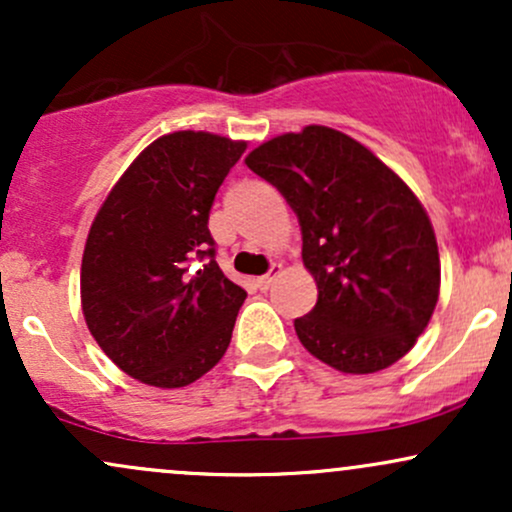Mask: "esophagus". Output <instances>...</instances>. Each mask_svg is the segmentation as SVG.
<instances>
[{
	"mask_svg": "<svg viewBox=\"0 0 512 512\" xmlns=\"http://www.w3.org/2000/svg\"><path fill=\"white\" fill-rule=\"evenodd\" d=\"M279 274H281V264H272V269H269L267 274H264V276H260V279H257V286H260L262 291H267L269 286L274 284V279H276V276H279Z\"/></svg>",
	"mask_w": 512,
	"mask_h": 512,
	"instance_id": "1",
	"label": "esophagus"
}]
</instances>
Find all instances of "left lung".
<instances>
[{"label": "left lung", "mask_w": 512, "mask_h": 512, "mask_svg": "<svg viewBox=\"0 0 512 512\" xmlns=\"http://www.w3.org/2000/svg\"><path fill=\"white\" fill-rule=\"evenodd\" d=\"M252 173L284 195L303 236L317 303L296 334L342 373H378L426 330L440 291L436 233L395 170L337 129L310 125L250 151Z\"/></svg>", "instance_id": "left-lung-1"}]
</instances>
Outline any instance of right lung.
Wrapping results in <instances>:
<instances>
[{"instance_id": "obj_1", "label": "right lung", "mask_w": 512, "mask_h": 512, "mask_svg": "<svg viewBox=\"0 0 512 512\" xmlns=\"http://www.w3.org/2000/svg\"><path fill=\"white\" fill-rule=\"evenodd\" d=\"M245 142L173 132L132 161L88 231L81 310L117 368L185 387L226 354L245 289L216 264L209 211Z\"/></svg>"}]
</instances>
